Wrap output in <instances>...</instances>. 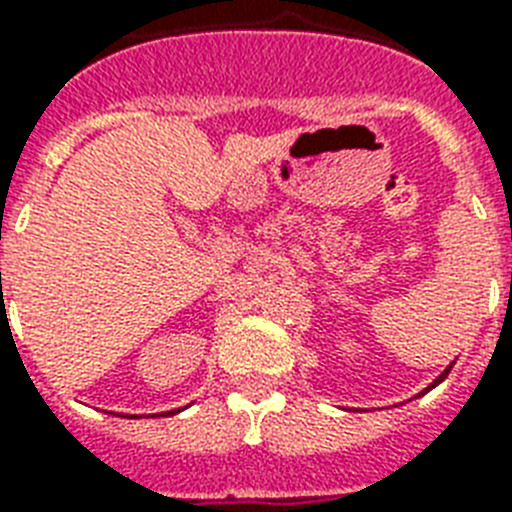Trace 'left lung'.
Masks as SVG:
<instances>
[{
  "instance_id": "1",
  "label": "left lung",
  "mask_w": 512,
  "mask_h": 512,
  "mask_svg": "<svg viewBox=\"0 0 512 512\" xmlns=\"http://www.w3.org/2000/svg\"><path fill=\"white\" fill-rule=\"evenodd\" d=\"M447 373H450V368H447V371H444V373H442V376L436 378V381H434V384H431V386H436V384H439V381H444V378H447ZM431 386H429V389H431Z\"/></svg>"
}]
</instances>
